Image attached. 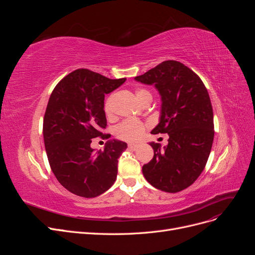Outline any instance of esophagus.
Masks as SVG:
<instances>
[{"mask_svg": "<svg viewBox=\"0 0 255 255\" xmlns=\"http://www.w3.org/2000/svg\"><path fill=\"white\" fill-rule=\"evenodd\" d=\"M128 148H129L130 150H137V149H138V144L128 143Z\"/></svg>", "mask_w": 255, "mask_h": 255, "instance_id": "obj_1", "label": "esophagus"}]
</instances>
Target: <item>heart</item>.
I'll return each instance as SVG.
<instances>
[{"label":"heart","instance_id":"b5f03b06","mask_svg":"<svg viewBox=\"0 0 255 255\" xmlns=\"http://www.w3.org/2000/svg\"><path fill=\"white\" fill-rule=\"evenodd\" d=\"M135 95L138 99V101L142 103L145 99L152 98L150 91L143 88H138L135 91ZM112 99H107L105 102L104 110L107 115H111L112 113ZM145 129V125L143 122L135 119H128L121 122L120 125L116 128V135H117L120 139L126 141H137L142 136Z\"/></svg>","mask_w":255,"mask_h":255}]
</instances>
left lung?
<instances>
[{
  "instance_id": "8db88e82",
  "label": "left lung",
  "mask_w": 255,
  "mask_h": 255,
  "mask_svg": "<svg viewBox=\"0 0 255 255\" xmlns=\"http://www.w3.org/2000/svg\"><path fill=\"white\" fill-rule=\"evenodd\" d=\"M135 81L154 85L160 96V116L152 134L169 135L168 144L150 142L154 156L142 173L153 187L179 192L201 174L214 140L210 96L201 79L176 60H166Z\"/></svg>"
}]
</instances>
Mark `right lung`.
I'll list each match as a JSON object with an SVG mask.
<instances>
[{"label": "right lung", "mask_w": 255, "mask_h": 255, "mask_svg": "<svg viewBox=\"0 0 255 255\" xmlns=\"http://www.w3.org/2000/svg\"><path fill=\"white\" fill-rule=\"evenodd\" d=\"M127 79L111 80L78 69L52 91L43 118V140L54 175L72 194L95 198L110 189L118 173V158L128 148L121 140H107L95 152L91 139L106 128L104 98Z\"/></svg>", "instance_id": "right-lung-1"}]
</instances>
